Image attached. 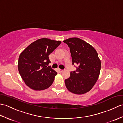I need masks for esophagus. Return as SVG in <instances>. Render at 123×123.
Segmentation results:
<instances>
[{
    "label": "esophagus",
    "instance_id": "esophagus-1",
    "mask_svg": "<svg viewBox=\"0 0 123 123\" xmlns=\"http://www.w3.org/2000/svg\"><path fill=\"white\" fill-rule=\"evenodd\" d=\"M58 70H59V71L60 72H61V73L63 71V70H61V69H58Z\"/></svg>",
    "mask_w": 123,
    "mask_h": 123
}]
</instances>
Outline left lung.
I'll use <instances>...</instances> for the list:
<instances>
[{"mask_svg": "<svg viewBox=\"0 0 123 123\" xmlns=\"http://www.w3.org/2000/svg\"><path fill=\"white\" fill-rule=\"evenodd\" d=\"M70 48L72 64L79 65L76 71L70 72L65 80L67 89L82 95L93 88L97 81L101 69V61L95 48L85 41L73 37L63 41Z\"/></svg>", "mask_w": 123, "mask_h": 123, "instance_id": "1", "label": "left lung"}]
</instances>
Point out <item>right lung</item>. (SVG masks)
I'll return each instance as SVG.
<instances>
[{
	"instance_id": "add662e5",
	"label": "right lung",
	"mask_w": 123,
	"mask_h": 123,
	"mask_svg": "<svg viewBox=\"0 0 123 123\" xmlns=\"http://www.w3.org/2000/svg\"><path fill=\"white\" fill-rule=\"evenodd\" d=\"M61 42L43 38L30 44L18 59V71L25 84L35 90L49 88L57 72L48 66L51 61L49 55Z\"/></svg>"
}]
</instances>
